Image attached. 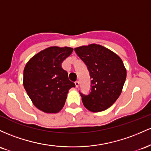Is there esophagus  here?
Segmentation results:
<instances>
[{
    "label": "esophagus",
    "instance_id": "obj_1",
    "mask_svg": "<svg viewBox=\"0 0 151 151\" xmlns=\"http://www.w3.org/2000/svg\"><path fill=\"white\" fill-rule=\"evenodd\" d=\"M75 85H76V88L78 87V86H79V81H76V82H75Z\"/></svg>",
    "mask_w": 151,
    "mask_h": 151
}]
</instances>
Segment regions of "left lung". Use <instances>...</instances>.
<instances>
[{
	"label": "left lung",
	"instance_id": "obj_1",
	"mask_svg": "<svg viewBox=\"0 0 151 151\" xmlns=\"http://www.w3.org/2000/svg\"><path fill=\"white\" fill-rule=\"evenodd\" d=\"M87 66L91 77V92H80L84 106L92 112L111 107L121 93L126 70L118 55L101 45L91 44L74 49Z\"/></svg>",
	"mask_w": 151,
	"mask_h": 151
}]
</instances>
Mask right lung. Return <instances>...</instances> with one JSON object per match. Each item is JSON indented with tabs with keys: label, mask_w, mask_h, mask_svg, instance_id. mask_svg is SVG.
Wrapping results in <instances>:
<instances>
[{
	"label": "right lung",
	"mask_w": 151,
	"mask_h": 151,
	"mask_svg": "<svg viewBox=\"0 0 151 151\" xmlns=\"http://www.w3.org/2000/svg\"><path fill=\"white\" fill-rule=\"evenodd\" d=\"M69 47H50L35 55L23 71V86L28 96L40 111L59 112L64 106L69 89L76 87L68 79L62 62L72 53Z\"/></svg>",
	"instance_id": "obj_1"
}]
</instances>
